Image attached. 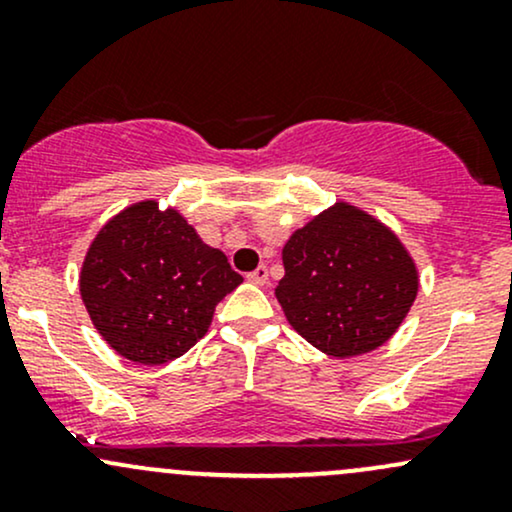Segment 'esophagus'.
Instances as JSON below:
<instances>
[{"mask_svg":"<svg viewBox=\"0 0 512 512\" xmlns=\"http://www.w3.org/2000/svg\"><path fill=\"white\" fill-rule=\"evenodd\" d=\"M267 279H269V269L264 267V264H260V267H257L255 272H250V274H248V281H250V284H257V286H264V284H267Z\"/></svg>","mask_w":512,"mask_h":512,"instance_id":"obj_1","label":"esophagus"}]
</instances>
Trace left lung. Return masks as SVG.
Instances as JSON below:
<instances>
[{"instance_id": "1", "label": "left lung", "mask_w": 512, "mask_h": 512, "mask_svg": "<svg viewBox=\"0 0 512 512\" xmlns=\"http://www.w3.org/2000/svg\"><path fill=\"white\" fill-rule=\"evenodd\" d=\"M276 301L291 327L327 356L383 346L407 317L419 274L390 228L337 202L286 240Z\"/></svg>"}]
</instances>
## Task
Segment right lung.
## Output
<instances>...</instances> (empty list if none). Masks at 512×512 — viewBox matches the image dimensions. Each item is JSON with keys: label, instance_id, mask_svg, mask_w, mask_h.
<instances>
[{"label": "right lung", "instance_id": "obj_1", "mask_svg": "<svg viewBox=\"0 0 512 512\" xmlns=\"http://www.w3.org/2000/svg\"><path fill=\"white\" fill-rule=\"evenodd\" d=\"M243 276L175 209L132 204L93 238L79 289L91 322L120 356L161 366L204 337Z\"/></svg>", "mask_w": 512, "mask_h": 512}]
</instances>
